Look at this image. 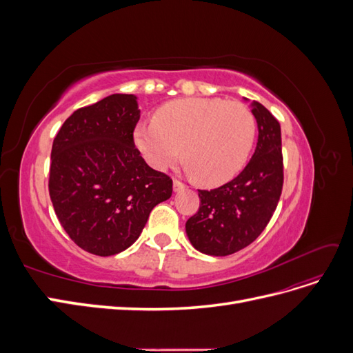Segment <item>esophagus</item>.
I'll return each instance as SVG.
<instances>
[{"instance_id":"esophagus-1","label":"esophagus","mask_w":353,"mask_h":353,"mask_svg":"<svg viewBox=\"0 0 353 353\" xmlns=\"http://www.w3.org/2000/svg\"><path fill=\"white\" fill-rule=\"evenodd\" d=\"M185 188V184L181 183L179 179H174V191H183Z\"/></svg>"}]
</instances>
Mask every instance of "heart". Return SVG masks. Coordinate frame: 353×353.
Segmentation results:
<instances>
[{"instance_id":"heart-1","label":"heart","mask_w":353,"mask_h":353,"mask_svg":"<svg viewBox=\"0 0 353 353\" xmlns=\"http://www.w3.org/2000/svg\"><path fill=\"white\" fill-rule=\"evenodd\" d=\"M256 130L254 114L243 103L190 97L163 104L152 122L137 125L134 141L159 170L174 165L183 153L188 172L200 184L215 187L243 169Z\"/></svg>"}]
</instances>
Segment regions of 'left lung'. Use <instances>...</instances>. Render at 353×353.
Here are the masks:
<instances>
[{
	"mask_svg": "<svg viewBox=\"0 0 353 353\" xmlns=\"http://www.w3.org/2000/svg\"><path fill=\"white\" fill-rule=\"evenodd\" d=\"M258 144L241 172L213 190H199L200 208L185 223L194 248L210 256L236 253L261 236L279 205L284 183L281 128L272 113L252 103Z\"/></svg>",
	"mask_w": 353,
	"mask_h": 353,
	"instance_id": "obj_1",
	"label": "left lung"
}]
</instances>
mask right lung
<instances>
[{
  "mask_svg": "<svg viewBox=\"0 0 353 353\" xmlns=\"http://www.w3.org/2000/svg\"><path fill=\"white\" fill-rule=\"evenodd\" d=\"M137 97L113 94L73 112L51 148L48 191L68 236L97 256L121 253L148 215L172 196V179L148 166L134 143Z\"/></svg>",
  "mask_w": 353,
  "mask_h": 353,
  "instance_id": "right-lung-1",
  "label": "right lung"
}]
</instances>
